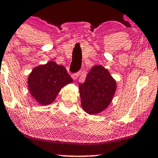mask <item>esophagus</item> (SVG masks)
I'll return each instance as SVG.
<instances>
[{"instance_id": "34e87169", "label": "esophagus", "mask_w": 158, "mask_h": 158, "mask_svg": "<svg viewBox=\"0 0 158 158\" xmlns=\"http://www.w3.org/2000/svg\"><path fill=\"white\" fill-rule=\"evenodd\" d=\"M79 72L75 73H73L72 75H71V76H72V78L74 79V80H76V79H77L78 77H79Z\"/></svg>"}]
</instances>
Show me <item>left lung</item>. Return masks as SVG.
<instances>
[{"mask_svg":"<svg viewBox=\"0 0 158 158\" xmlns=\"http://www.w3.org/2000/svg\"><path fill=\"white\" fill-rule=\"evenodd\" d=\"M79 87L83 110L88 114H98L110 105L116 83L106 69L98 65L91 68Z\"/></svg>","mask_w":158,"mask_h":158,"instance_id":"obj_1","label":"left lung"}]
</instances>
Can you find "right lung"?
<instances>
[{"instance_id":"obj_1","label":"right lung","mask_w":158,"mask_h":158,"mask_svg":"<svg viewBox=\"0 0 158 158\" xmlns=\"http://www.w3.org/2000/svg\"><path fill=\"white\" fill-rule=\"evenodd\" d=\"M73 82L64 67L50 61L37 67L28 77L29 91L42 105L50 104L65 85Z\"/></svg>"}]
</instances>
